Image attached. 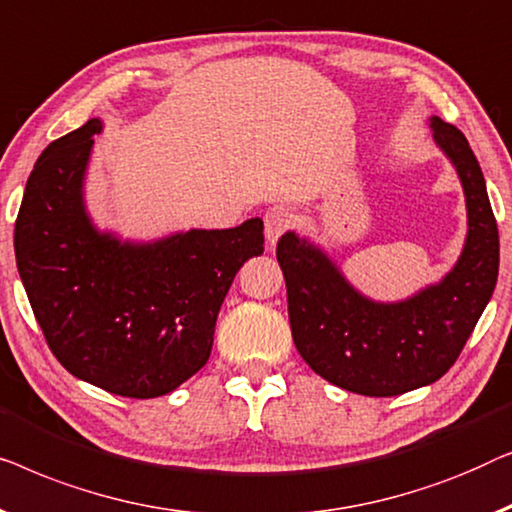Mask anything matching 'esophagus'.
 <instances>
[{
	"instance_id": "obj_1",
	"label": "esophagus",
	"mask_w": 512,
	"mask_h": 512,
	"mask_svg": "<svg viewBox=\"0 0 512 512\" xmlns=\"http://www.w3.org/2000/svg\"><path fill=\"white\" fill-rule=\"evenodd\" d=\"M292 227V211L287 206H271L264 215V234L269 246H276L280 236Z\"/></svg>"
}]
</instances>
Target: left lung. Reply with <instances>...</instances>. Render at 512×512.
Listing matches in <instances>:
<instances>
[{
	"label": "left lung",
	"instance_id": "1",
	"mask_svg": "<svg viewBox=\"0 0 512 512\" xmlns=\"http://www.w3.org/2000/svg\"><path fill=\"white\" fill-rule=\"evenodd\" d=\"M431 129L462 178L469 211L462 257L441 283L399 304H378L294 232L276 246L299 355L331 385L364 397H397L448 373L499 276V229L480 164L455 125L431 118Z\"/></svg>",
	"mask_w": 512,
	"mask_h": 512
}]
</instances>
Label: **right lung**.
Instances as JSON below:
<instances>
[{
  "mask_svg": "<svg viewBox=\"0 0 512 512\" xmlns=\"http://www.w3.org/2000/svg\"><path fill=\"white\" fill-rule=\"evenodd\" d=\"M92 118L43 150L27 178L16 262L34 318L64 369L129 399L174 392L208 362L229 285L264 250V222L190 229L136 246L92 227L83 176Z\"/></svg>",
  "mask_w": 512,
  "mask_h": 512,
  "instance_id": "add662e5",
  "label": "right lung"
}]
</instances>
